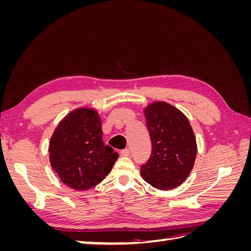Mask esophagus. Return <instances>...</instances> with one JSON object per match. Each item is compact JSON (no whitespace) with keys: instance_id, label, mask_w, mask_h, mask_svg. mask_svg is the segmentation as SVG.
Returning <instances> with one entry per match:
<instances>
[{"instance_id":"1","label":"esophagus","mask_w":251,"mask_h":251,"mask_svg":"<svg viewBox=\"0 0 251 251\" xmlns=\"http://www.w3.org/2000/svg\"><path fill=\"white\" fill-rule=\"evenodd\" d=\"M130 154H131V151L128 149H125L123 151H120V155L124 156V157H128V156H130Z\"/></svg>"}]
</instances>
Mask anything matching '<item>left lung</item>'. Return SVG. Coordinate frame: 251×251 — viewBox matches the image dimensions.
<instances>
[{
	"mask_svg": "<svg viewBox=\"0 0 251 251\" xmlns=\"http://www.w3.org/2000/svg\"><path fill=\"white\" fill-rule=\"evenodd\" d=\"M151 141V155L142 164L143 180L168 191L183 183L191 174L197 155L193 128L183 113L174 105L156 101L144 109Z\"/></svg>",
	"mask_w": 251,
	"mask_h": 251,
	"instance_id": "1",
	"label": "left lung"
}]
</instances>
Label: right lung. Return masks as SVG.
I'll return each instance as SVG.
<instances>
[{
  "instance_id": "right-lung-1",
  "label": "right lung",
  "mask_w": 251,
  "mask_h": 251,
  "mask_svg": "<svg viewBox=\"0 0 251 251\" xmlns=\"http://www.w3.org/2000/svg\"><path fill=\"white\" fill-rule=\"evenodd\" d=\"M53 171L64 184L86 191L108 176L118 154L104 146L101 120L95 109L70 112L56 126L49 143Z\"/></svg>"
}]
</instances>
